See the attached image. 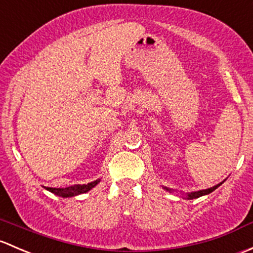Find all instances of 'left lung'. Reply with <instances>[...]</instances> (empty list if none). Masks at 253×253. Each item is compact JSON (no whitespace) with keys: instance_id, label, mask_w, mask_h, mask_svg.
Listing matches in <instances>:
<instances>
[{"instance_id":"8db88e82","label":"left lung","mask_w":253,"mask_h":253,"mask_svg":"<svg viewBox=\"0 0 253 253\" xmlns=\"http://www.w3.org/2000/svg\"><path fill=\"white\" fill-rule=\"evenodd\" d=\"M220 185H222V183L218 184V185H215V186H213V187H211V189L200 190V191H195V192H191V194H187V199H189V200H194V199H197V197L204 196V195L211 194V192L214 191V190L217 189V187H219ZM166 189H167V187H166ZM167 190H169V189H167Z\"/></svg>"}]
</instances>
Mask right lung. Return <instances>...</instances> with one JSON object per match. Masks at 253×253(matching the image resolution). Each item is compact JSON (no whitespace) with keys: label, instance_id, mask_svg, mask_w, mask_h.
Wrapping results in <instances>:
<instances>
[{"label":"right lung","instance_id":"obj_1","mask_svg":"<svg viewBox=\"0 0 253 253\" xmlns=\"http://www.w3.org/2000/svg\"><path fill=\"white\" fill-rule=\"evenodd\" d=\"M100 180H95L92 183L88 184H84V185H74V186H69L66 187V189H56V187H47L48 191H51L52 194L57 195V196H62V197H70V196H75V195L79 194H84V192H87L88 190L92 189L93 186L98 184Z\"/></svg>","mask_w":253,"mask_h":253}]
</instances>
